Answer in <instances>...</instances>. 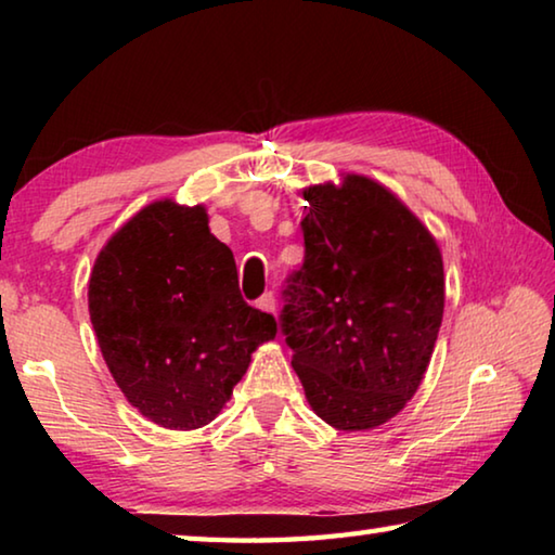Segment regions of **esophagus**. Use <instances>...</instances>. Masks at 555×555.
<instances>
[{"label": "esophagus", "instance_id": "esophagus-1", "mask_svg": "<svg viewBox=\"0 0 555 555\" xmlns=\"http://www.w3.org/2000/svg\"><path fill=\"white\" fill-rule=\"evenodd\" d=\"M257 308H259V311H267V313H276V296L269 291V294H264L257 300Z\"/></svg>", "mask_w": 555, "mask_h": 555}]
</instances>
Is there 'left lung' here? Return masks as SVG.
<instances>
[{
	"label": "left lung",
	"instance_id": "left-lung-1",
	"mask_svg": "<svg viewBox=\"0 0 555 555\" xmlns=\"http://www.w3.org/2000/svg\"><path fill=\"white\" fill-rule=\"evenodd\" d=\"M306 257L281 331L306 399L337 430H370L421 387L446 306L443 257L389 188L347 173L304 191Z\"/></svg>",
	"mask_w": 555,
	"mask_h": 555
}]
</instances>
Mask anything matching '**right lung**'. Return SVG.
I'll return each mask as SVG.
<instances>
[{
  "label": "right lung",
  "mask_w": 555,
  "mask_h": 555,
  "mask_svg": "<svg viewBox=\"0 0 555 555\" xmlns=\"http://www.w3.org/2000/svg\"><path fill=\"white\" fill-rule=\"evenodd\" d=\"M90 321L117 387L154 424L193 430L230 401L274 315L242 298L228 244L203 205L156 201L112 234L88 286Z\"/></svg>",
  "instance_id": "obj_1"
}]
</instances>
